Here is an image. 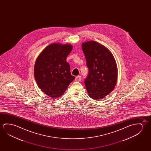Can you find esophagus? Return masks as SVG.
Returning a JSON list of instances; mask_svg holds the SVG:
<instances>
[{
	"instance_id": "1",
	"label": "esophagus",
	"mask_w": 151,
	"mask_h": 151,
	"mask_svg": "<svg viewBox=\"0 0 151 151\" xmlns=\"http://www.w3.org/2000/svg\"><path fill=\"white\" fill-rule=\"evenodd\" d=\"M81 80H82V77L81 76H78L75 78V81L77 82H80Z\"/></svg>"
}]
</instances>
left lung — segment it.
<instances>
[{
	"label": "left lung",
	"mask_w": 151,
	"mask_h": 151,
	"mask_svg": "<svg viewBox=\"0 0 151 151\" xmlns=\"http://www.w3.org/2000/svg\"><path fill=\"white\" fill-rule=\"evenodd\" d=\"M89 72L84 83L92 99H103L113 91L117 83V67L113 55L95 41L82 44Z\"/></svg>",
	"instance_id": "left-lung-1"
}]
</instances>
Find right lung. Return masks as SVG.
Wrapping results in <instances>:
<instances>
[{
	"label": "right lung",
	"mask_w": 151,
	"mask_h": 151,
	"mask_svg": "<svg viewBox=\"0 0 151 151\" xmlns=\"http://www.w3.org/2000/svg\"><path fill=\"white\" fill-rule=\"evenodd\" d=\"M72 49L71 45L51 44L36 59L34 66L35 80L40 89L50 97L62 96L75 78L71 75L70 65L66 62Z\"/></svg>",
	"instance_id": "1"
}]
</instances>
